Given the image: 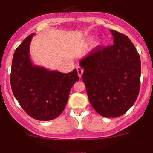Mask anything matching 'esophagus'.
Listing matches in <instances>:
<instances>
[{"instance_id": "34e87169", "label": "esophagus", "mask_w": 153, "mask_h": 153, "mask_svg": "<svg viewBox=\"0 0 153 153\" xmlns=\"http://www.w3.org/2000/svg\"><path fill=\"white\" fill-rule=\"evenodd\" d=\"M77 71H78V77H79V78H81V76H82L83 75V72H84L83 69L81 67H80V66H78V67H77Z\"/></svg>"}]
</instances>
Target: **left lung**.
<instances>
[{
  "label": "left lung",
  "instance_id": "8db88e82",
  "mask_svg": "<svg viewBox=\"0 0 153 153\" xmlns=\"http://www.w3.org/2000/svg\"><path fill=\"white\" fill-rule=\"evenodd\" d=\"M114 45L97 46L80 61L82 79L95 111L118 117L134 105L140 85V58L127 36L114 30Z\"/></svg>",
  "mask_w": 153,
  "mask_h": 153
}]
</instances>
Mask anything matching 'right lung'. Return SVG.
<instances>
[{"label": "right lung", "mask_w": 153, "mask_h": 153, "mask_svg": "<svg viewBox=\"0 0 153 153\" xmlns=\"http://www.w3.org/2000/svg\"><path fill=\"white\" fill-rule=\"evenodd\" d=\"M33 36H28L15 51L10 84L16 100L30 117L37 120H51L63 111L71 88L79 78L76 69L62 73L34 65L30 58Z\"/></svg>", "instance_id": "1"}]
</instances>
